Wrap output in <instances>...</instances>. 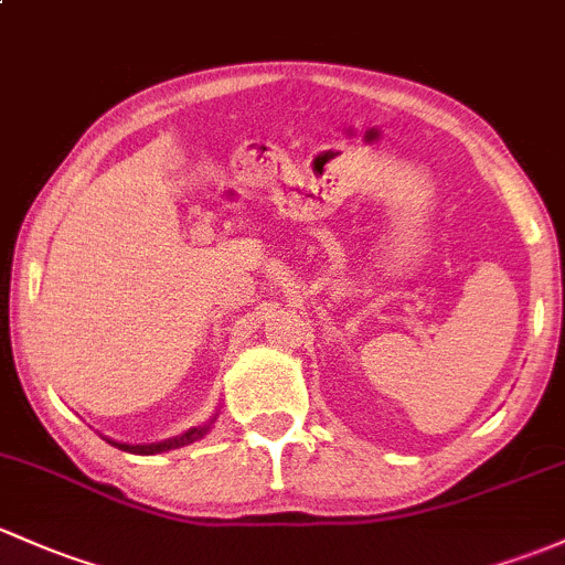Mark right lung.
Instances as JSON below:
<instances>
[{"instance_id": "obj_1", "label": "right lung", "mask_w": 565, "mask_h": 565, "mask_svg": "<svg viewBox=\"0 0 565 565\" xmlns=\"http://www.w3.org/2000/svg\"><path fill=\"white\" fill-rule=\"evenodd\" d=\"M218 414H213L211 419H207L205 425H198V427H189L186 433H181V436H173V438H164V441H153V444H124V441H113V438L103 436L105 441L113 444V447L124 449V452H132V455H162V452H170V449H181L186 447V444H194L198 438H203L207 430H211V425L216 423Z\"/></svg>"}]
</instances>
